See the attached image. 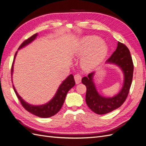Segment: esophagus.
I'll use <instances>...</instances> for the list:
<instances>
[{
  "label": "esophagus",
  "mask_w": 146,
  "mask_h": 146,
  "mask_svg": "<svg viewBox=\"0 0 146 146\" xmlns=\"http://www.w3.org/2000/svg\"><path fill=\"white\" fill-rule=\"evenodd\" d=\"M74 79L75 81H76V84H78L81 82V80H82V76H80V74H76L74 76Z\"/></svg>",
  "instance_id": "34e87169"
}]
</instances>
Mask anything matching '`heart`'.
<instances>
[{
	"label": "heart",
	"instance_id": "heart-1",
	"mask_svg": "<svg viewBox=\"0 0 146 146\" xmlns=\"http://www.w3.org/2000/svg\"><path fill=\"white\" fill-rule=\"evenodd\" d=\"M108 48L102 39L96 35L83 37L75 50V55L82 56L80 65L85 70H92L102 62L107 56Z\"/></svg>",
	"mask_w": 146,
	"mask_h": 146
}]
</instances>
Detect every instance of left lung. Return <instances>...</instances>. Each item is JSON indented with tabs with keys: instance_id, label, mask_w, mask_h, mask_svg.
Returning a JSON list of instances; mask_svg holds the SVG:
<instances>
[{
	"instance_id": "obj_1",
	"label": "left lung",
	"mask_w": 146,
	"mask_h": 146,
	"mask_svg": "<svg viewBox=\"0 0 146 146\" xmlns=\"http://www.w3.org/2000/svg\"><path fill=\"white\" fill-rule=\"evenodd\" d=\"M105 63L117 66L123 73L122 87L117 94L111 98H107L99 93L94 80L96 72L89 74L88 77L82 79V83L86 87V104L92 111L98 114H107L121 107L129 94L133 78V61L129 48L123 44L117 42L116 50Z\"/></svg>"
}]
</instances>
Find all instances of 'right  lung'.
<instances>
[{"label": "right lung", "mask_w": 146, "mask_h": 146, "mask_svg": "<svg viewBox=\"0 0 146 146\" xmlns=\"http://www.w3.org/2000/svg\"><path fill=\"white\" fill-rule=\"evenodd\" d=\"M38 35V33L35 34L33 36L29 38L28 39H27V40H25L24 42H23L22 43V44L19 46L18 50L21 49V48H23L29 45L31 42H32L36 38ZM17 52L18 51H17L15 54L14 60H13V63L11 68V76H13V68H14V63L16 56L17 54ZM75 84H76V82H75L73 75H69V76L66 78L64 81H63V82L61 83V85L59 86L55 96H54V98H52V99L50 101H48V102L40 105H32L27 103V102H25L19 95V94L17 93V91L15 89V87L14 86V85H13V86L17 97L20 100L22 105L23 106L24 108L26 110H27L29 112L31 113L36 116L43 118H47L54 116L55 114H56L60 111L64 104L66 96L68 93V92L71 89L72 87L74 86Z\"/></svg>", "instance_id": "1"}]
</instances>
